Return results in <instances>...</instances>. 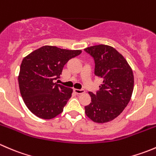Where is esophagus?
<instances>
[{"mask_svg": "<svg viewBox=\"0 0 156 156\" xmlns=\"http://www.w3.org/2000/svg\"><path fill=\"white\" fill-rule=\"evenodd\" d=\"M74 92L77 94H81L84 93V90L83 89H74Z\"/></svg>", "mask_w": 156, "mask_h": 156, "instance_id": "1", "label": "esophagus"}]
</instances>
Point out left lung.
I'll return each instance as SVG.
<instances>
[{
  "label": "left lung",
  "mask_w": 156,
  "mask_h": 156,
  "mask_svg": "<svg viewBox=\"0 0 156 156\" xmlns=\"http://www.w3.org/2000/svg\"><path fill=\"white\" fill-rule=\"evenodd\" d=\"M84 50L94 57V73L103 80L97 94L89 92L91 103L84 107L85 114L97 123L111 122L130 102L134 84L133 71L125 58L112 47L98 44Z\"/></svg>",
  "instance_id": "obj_1"
}]
</instances>
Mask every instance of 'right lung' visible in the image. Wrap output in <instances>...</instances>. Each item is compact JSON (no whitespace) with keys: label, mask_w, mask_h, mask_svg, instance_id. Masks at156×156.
<instances>
[{"label":"right lung","mask_w":156,"mask_h":156,"mask_svg":"<svg viewBox=\"0 0 156 156\" xmlns=\"http://www.w3.org/2000/svg\"><path fill=\"white\" fill-rule=\"evenodd\" d=\"M81 50L43 46L25 56L18 76L20 94L28 108L38 118L51 119L63 111L73 90L54 83L62 69Z\"/></svg>","instance_id":"1"}]
</instances>
